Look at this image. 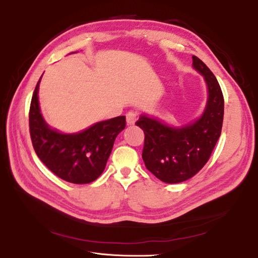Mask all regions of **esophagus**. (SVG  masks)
<instances>
[{
    "label": "esophagus",
    "instance_id": "34e87169",
    "mask_svg": "<svg viewBox=\"0 0 258 258\" xmlns=\"http://www.w3.org/2000/svg\"><path fill=\"white\" fill-rule=\"evenodd\" d=\"M126 118H127V123L128 124H134L138 119V114L134 111H129L126 114Z\"/></svg>",
    "mask_w": 258,
    "mask_h": 258
}]
</instances>
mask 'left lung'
<instances>
[{
  "mask_svg": "<svg viewBox=\"0 0 258 258\" xmlns=\"http://www.w3.org/2000/svg\"><path fill=\"white\" fill-rule=\"evenodd\" d=\"M192 66L204 75L209 92L200 118L181 128L170 127L145 115L136 122L145 135L142 158L146 169L169 184L184 182L198 173L208 162L222 132L224 97L220 84L198 57L192 56Z\"/></svg>",
  "mask_w": 258,
  "mask_h": 258,
  "instance_id": "left-lung-1",
  "label": "left lung"
}]
</instances>
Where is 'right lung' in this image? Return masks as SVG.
Masks as SVG:
<instances>
[{
    "label": "right lung",
    "mask_w": 258,
    "mask_h": 258,
    "mask_svg": "<svg viewBox=\"0 0 258 258\" xmlns=\"http://www.w3.org/2000/svg\"><path fill=\"white\" fill-rule=\"evenodd\" d=\"M37 82L29 112L30 136L37 157L53 174L74 184L97 179L106 166L114 141L126 127V117L100 121L79 134H60L45 122L38 105Z\"/></svg>",
    "instance_id": "1"
}]
</instances>
